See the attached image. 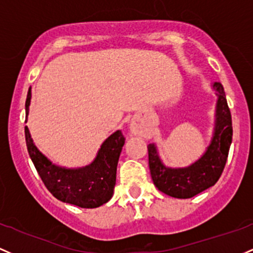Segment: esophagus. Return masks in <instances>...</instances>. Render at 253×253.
I'll return each instance as SVG.
<instances>
[{"mask_svg": "<svg viewBox=\"0 0 253 253\" xmlns=\"http://www.w3.org/2000/svg\"><path fill=\"white\" fill-rule=\"evenodd\" d=\"M131 133H132V134H134V135L139 134V133H140L139 127H138V125L135 124V122H132V124H131Z\"/></svg>", "mask_w": 253, "mask_h": 253, "instance_id": "esophagus-1", "label": "esophagus"}]
</instances>
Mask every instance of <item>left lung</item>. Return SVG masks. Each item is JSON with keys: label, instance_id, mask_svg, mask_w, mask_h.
Masks as SVG:
<instances>
[{"label": "left lung", "instance_id": "left-lung-1", "mask_svg": "<svg viewBox=\"0 0 253 253\" xmlns=\"http://www.w3.org/2000/svg\"><path fill=\"white\" fill-rule=\"evenodd\" d=\"M217 96L213 134L202 157L185 168L166 167L155 144H149V167L152 181L161 192L174 198H191L211 187L220 179L232 144L233 127L226 93L220 83H213Z\"/></svg>", "mask_w": 253, "mask_h": 253}]
</instances>
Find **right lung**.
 <instances>
[{
    "label": "right lung",
    "instance_id": "obj_1",
    "mask_svg": "<svg viewBox=\"0 0 253 253\" xmlns=\"http://www.w3.org/2000/svg\"><path fill=\"white\" fill-rule=\"evenodd\" d=\"M31 103V87L27 92L26 119ZM27 151L33 165L49 192L63 203L80 208H98L113 197L116 182V168L125 137L121 131L114 132L103 141L92 163L82 168H63L51 163L33 143L27 126L25 127Z\"/></svg>",
    "mask_w": 253,
    "mask_h": 253
}]
</instances>
